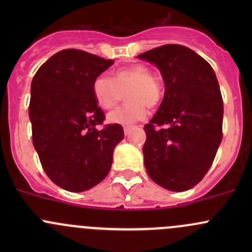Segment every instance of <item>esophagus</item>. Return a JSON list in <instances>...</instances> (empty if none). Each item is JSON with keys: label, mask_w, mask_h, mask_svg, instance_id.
Segmentation results:
<instances>
[{"label": "esophagus", "mask_w": 252, "mask_h": 252, "mask_svg": "<svg viewBox=\"0 0 252 252\" xmlns=\"http://www.w3.org/2000/svg\"><path fill=\"white\" fill-rule=\"evenodd\" d=\"M130 130L131 126H124V134H126V135H128V134L130 133Z\"/></svg>", "instance_id": "34e87169"}]
</instances>
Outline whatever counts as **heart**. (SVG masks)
I'll return each mask as SVG.
<instances>
[{
    "instance_id": "obj_1",
    "label": "heart",
    "mask_w": 252,
    "mask_h": 252,
    "mask_svg": "<svg viewBox=\"0 0 252 252\" xmlns=\"http://www.w3.org/2000/svg\"><path fill=\"white\" fill-rule=\"evenodd\" d=\"M126 92V103L108 114L113 124L131 126L142 121L147 107L155 108L163 97V81L150 67L141 63L114 69L111 78L98 75L93 83V94L97 105L103 110H111L118 105Z\"/></svg>"
}]
</instances>
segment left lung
I'll list each match as a JSON object with an SVG mask.
<instances>
[{
	"label": "left lung",
	"mask_w": 252,
	"mask_h": 252,
	"mask_svg": "<svg viewBox=\"0 0 252 252\" xmlns=\"http://www.w3.org/2000/svg\"><path fill=\"white\" fill-rule=\"evenodd\" d=\"M163 77L164 97L144 126L147 174L159 187L185 191L201 182L222 141L223 100L207 61L183 45H163L139 55Z\"/></svg>",
	"instance_id": "1"
}]
</instances>
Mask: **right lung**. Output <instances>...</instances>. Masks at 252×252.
Returning <instances> with one entry per match:
<instances>
[{
    "mask_svg": "<svg viewBox=\"0 0 252 252\" xmlns=\"http://www.w3.org/2000/svg\"><path fill=\"white\" fill-rule=\"evenodd\" d=\"M112 60L75 48L48 58L32 81V144L47 177L62 189L85 191L107 177L121 124H103L93 83ZM98 125H103L98 129Z\"/></svg>",
    "mask_w": 252,
    "mask_h": 252,
    "instance_id": "right-lung-1",
    "label": "right lung"
}]
</instances>
